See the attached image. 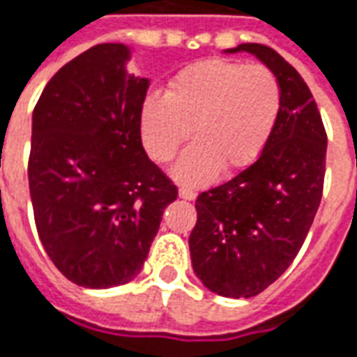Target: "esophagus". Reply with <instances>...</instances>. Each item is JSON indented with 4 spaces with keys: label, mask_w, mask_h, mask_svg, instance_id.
<instances>
[{
    "label": "esophagus",
    "mask_w": 357,
    "mask_h": 357,
    "mask_svg": "<svg viewBox=\"0 0 357 357\" xmlns=\"http://www.w3.org/2000/svg\"><path fill=\"white\" fill-rule=\"evenodd\" d=\"M178 198L192 202V200H196V192H194V190H190V188H181V190H178Z\"/></svg>",
    "instance_id": "1"
}]
</instances>
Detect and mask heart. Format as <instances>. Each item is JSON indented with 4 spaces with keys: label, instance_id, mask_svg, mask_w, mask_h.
<instances>
[{
    "label": "heart",
    "instance_id": "1",
    "mask_svg": "<svg viewBox=\"0 0 357 357\" xmlns=\"http://www.w3.org/2000/svg\"><path fill=\"white\" fill-rule=\"evenodd\" d=\"M282 107L276 75L262 66L208 60L174 77L165 97L142 108V142L157 163H169L184 142L196 139L173 167L188 186L211 183L221 169L239 173L257 163Z\"/></svg>",
    "mask_w": 357,
    "mask_h": 357
}]
</instances>
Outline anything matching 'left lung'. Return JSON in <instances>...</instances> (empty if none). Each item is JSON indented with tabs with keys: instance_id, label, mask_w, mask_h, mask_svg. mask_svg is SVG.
Listing matches in <instances>:
<instances>
[{
	"instance_id": "left-lung-1",
	"label": "left lung",
	"mask_w": 357,
	"mask_h": 357,
	"mask_svg": "<svg viewBox=\"0 0 357 357\" xmlns=\"http://www.w3.org/2000/svg\"><path fill=\"white\" fill-rule=\"evenodd\" d=\"M276 75L282 107L262 155L229 183L196 200L188 237L194 274L223 297H252L287 270L323 196L326 134L303 77L264 44H239Z\"/></svg>"
}]
</instances>
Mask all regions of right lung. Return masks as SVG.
<instances>
[{"instance_id": "right-lung-1", "label": "right lung", "mask_w": 357, "mask_h": 357, "mask_svg": "<svg viewBox=\"0 0 357 357\" xmlns=\"http://www.w3.org/2000/svg\"><path fill=\"white\" fill-rule=\"evenodd\" d=\"M132 48L97 44L61 68L33 112L29 188L44 250L91 289L139 274L174 186L142 146L147 77L128 73Z\"/></svg>"}]
</instances>
